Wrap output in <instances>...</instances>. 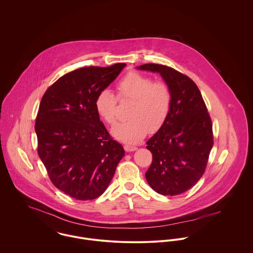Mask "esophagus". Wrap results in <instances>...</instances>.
Here are the masks:
<instances>
[{
	"label": "esophagus",
	"mask_w": 253,
	"mask_h": 253,
	"mask_svg": "<svg viewBox=\"0 0 253 253\" xmlns=\"http://www.w3.org/2000/svg\"><path fill=\"white\" fill-rule=\"evenodd\" d=\"M125 150H126V152H133V151H135V150H137V147H135V146H132V145H125Z\"/></svg>",
	"instance_id": "34e87169"
}]
</instances>
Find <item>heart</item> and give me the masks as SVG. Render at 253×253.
Instances as JSON below:
<instances>
[{
	"label": "heart",
	"mask_w": 253,
	"mask_h": 253,
	"mask_svg": "<svg viewBox=\"0 0 253 253\" xmlns=\"http://www.w3.org/2000/svg\"><path fill=\"white\" fill-rule=\"evenodd\" d=\"M119 99H131L126 122L119 123L111 129L112 136L125 143L140 142L149 131L159 130L167 121L171 107V93L162 82L138 72L127 73L118 84ZM96 112L107 124L117 119V98L108 89H101L94 101Z\"/></svg>",
	"instance_id": "heart-1"
}]
</instances>
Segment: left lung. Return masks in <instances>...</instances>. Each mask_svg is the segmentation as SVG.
Wrapping results in <instances>:
<instances>
[{
    "mask_svg": "<svg viewBox=\"0 0 253 253\" xmlns=\"http://www.w3.org/2000/svg\"><path fill=\"white\" fill-rule=\"evenodd\" d=\"M136 69L159 73L171 93L167 121L146 143L153 155L146 180L161 195H179L192 188L206 170L213 146L211 117L200 89L189 77L160 64Z\"/></svg>",
    "mask_w": 253,
    "mask_h": 253,
    "instance_id": "obj_1",
    "label": "left lung"
}]
</instances>
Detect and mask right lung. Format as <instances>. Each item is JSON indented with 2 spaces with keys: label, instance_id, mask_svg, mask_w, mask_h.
I'll list each match as a JSON object with an SVG mask.
<instances>
[{
  "label": "right lung",
  "instance_id": "add662e5",
  "mask_svg": "<svg viewBox=\"0 0 253 253\" xmlns=\"http://www.w3.org/2000/svg\"><path fill=\"white\" fill-rule=\"evenodd\" d=\"M126 65L67 73L41 100L35 125L39 157L53 185L76 200L101 196L125 156L100 122L94 101Z\"/></svg>",
  "mask_w": 253,
  "mask_h": 253
}]
</instances>
